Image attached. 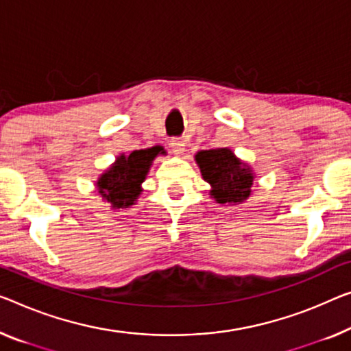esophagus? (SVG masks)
<instances>
[{
	"mask_svg": "<svg viewBox=\"0 0 351 351\" xmlns=\"http://www.w3.org/2000/svg\"><path fill=\"white\" fill-rule=\"evenodd\" d=\"M170 148H171V151H173V154L181 156L182 153H184V149H186V143L182 142V138L175 137V138L170 140Z\"/></svg>",
	"mask_w": 351,
	"mask_h": 351,
	"instance_id": "34e87169",
	"label": "esophagus"
}]
</instances>
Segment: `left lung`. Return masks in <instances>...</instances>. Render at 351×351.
I'll return each mask as SVG.
<instances>
[{
    "label": "left lung",
    "mask_w": 351,
    "mask_h": 351,
    "mask_svg": "<svg viewBox=\"0 0 351 351\" xmlns=\"http://www.w3.org/2000/svg\"><path fill=\"white\" fill-rule=\"evenodd\" d=\"M195 162L200 167L202 176L211 186V197L217 203L239 205L247 200L254 184L250 167L239 160L228 148L198 151Z\"/></svg>",
    "instance_id": "obj_1"
}]
</instances>
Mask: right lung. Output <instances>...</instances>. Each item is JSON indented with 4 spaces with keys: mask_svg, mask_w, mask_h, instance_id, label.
<instances>
[{
    "mask_svg": "<svg viewBox=\"0 0 351 351\" xmlns=\"http://www.w3.org/2000/svg\"><path fill=\"white\" fill-rule=\"evenodd\" d=\"M159 154H164L162 146L118 156L114 164L96 181L97 193L102 200L108 202L113 209L132 206L142 193V182L148 175L154 158Z\"/></svg>",
    "mask_w": 351,
    "mask_h": 351,
    "instance_id": "add662e5",
    "label": "right lung"
}]
</instances>
